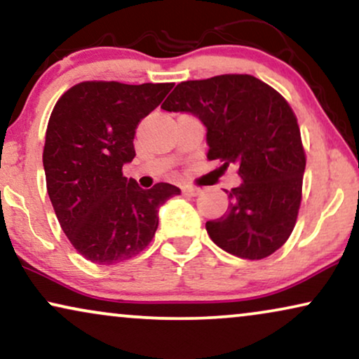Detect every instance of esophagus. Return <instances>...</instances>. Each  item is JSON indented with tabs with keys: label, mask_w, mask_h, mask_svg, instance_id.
<instances>
[{
	"label": "esophagus",
	"mask_w": 359,
	"mask_h": 359,
	"mask_svg": "<svg viewBox=\"0 0 359 359\" xmlns=\"http://www.w3.org/2000/svg\"><path fill=\"white\" fill-rule=\"evenodd\" d=\"M182 192L185 195H190V197H197V195L200 194V189L190 187V185H185V187H182Z\"/></svg>",
	"instance_id": "1"
}]
</instances>
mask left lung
I'll return each instance as SVG.
<instances>
[{
    "instance_id": "1",
    "label": "left lung",
    "mask_w": 359,
    "mask_h": 359,
    "mask_svg": "<svg viewBox=\"0 0 359 359\" xmlns=\"http://www.w3.org/2000/svg\"><path fill=\"white\" fill-rule=\"evenodd\" d=\"M161 108L197 116L207 128L208 159L238 167L241 184L224 190L228 210L205 224L215 245L245 259L279 250L295 226L305 172L289 103L252 75H218L179 83Z\"/></svg>"
}]
</instances>
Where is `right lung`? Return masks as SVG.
<instances>
[{"label": "right lung", "instance_id": "add662e5", "mask_svg": "<svg viewBox=\"0 0 359 359\" xmlns=\"http://www.w3.org/2000/svg\"><path fill=\"white\" fill-rule=\"evenodd\" d=\"M172 83L82 82L62 95L46 133L47 194L62 229L85 259L116 264L144 250L159 208L180 189H141L123 175L135 159L136 128L159 107Z\"/></svg>", "mask_w": 359, "mask_h": 359}]
</instances>
